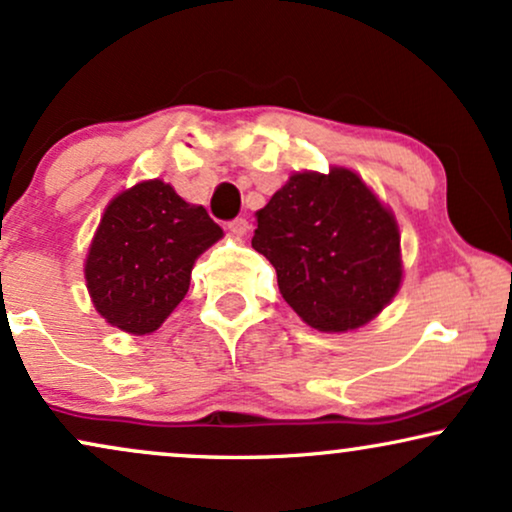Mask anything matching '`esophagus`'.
<instances>
[{"instance_id":"obj_1","label":"esophagus","mask_w":512,"mask_h":512,"mask_svg":"<svg viewBox=\"0 0 512 512\" xmlns=\"http://www.w3.org/2000/svg\"><path fill=\"white\" fill-rule=\"evenodd\" d=\"M227 230H230L232 237H237V239L244 237L246 230H249V220H246V218L230 220V223H227Z\"/></svg>"}]
</instances>
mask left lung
<instances>
[{"instance_id":"left-lung-1","label":"left lung","mask_w":512,"mask_h":512,"mask_svg":"<svg viewBox=\"0 0 512 512\" xmlns=\"http://www.w3.org/2000/svg\"><path fill=\"white\" fill-rule=\"evenodd\" d=\"M256 223L251 246L273 263L282 299L315 330H356L399 292V225L349 168L294 173Z\"/></svg>"}]
</instances>
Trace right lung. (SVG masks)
<instances>
[{"mask_svg": "<svg viewBox=\"0 0 512 512\" xmlns=\"http://www.w3.org/2000/svg\"><path fill=\"white\" fill-rule=\"evenodd\" d=\"M220 237L206 208L166 182L125 189L106 206L85 261L94 308L130 334L159 330L185 299L194 261Z\"/></svg>", "mask_w": 512, "mask_h": 512, "instance_id": "obj_1", "label": "right lung"}]
</instances>
